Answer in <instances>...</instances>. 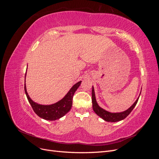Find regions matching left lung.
<instances>
[{
  "instance_id": "1",
  "label": "left lung",
  "mask_w": 159,
  "mask_h": 159,
  "mask_svg": "<svg viewBox=\"0 0 159 159\" xmlns=\"http://www.w3.org/2000/svg\"><path fill=\"white\" fill-rule=\"evenodd\" d=\"M91 95H92V105L94 112L98 115H99L100 117H102L103 119H104L105 121L108 122H117L121 121V120L126 118L130 114V113L132 111V110L134 109V107H135L139 98H138V99L136 100V102L133 103L132 106L129 108L127 110L121 113H110L102 109V107H100L97 103V102H96L95 99L93 87L92 88V93H91Z\"/></svg>"
}]
</instances>
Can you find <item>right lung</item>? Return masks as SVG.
<instances>
[{
    "label": "right lung",
    "mask_w": 159,
    "mask_h": 159,
    "mask_svg": "<svg viewBox=\"0 0 159 159\" xmlns=\"http://www.w3.org/2000/svg\"><path fill=\"white\" fill-rule=\"evenodd\" d=\"M81 83V81H80L79 82L75 84L70 89L69 92L67 93L65 97L61 100H60V102L50 105H40L34 102L30 98L29 95H28L27 93L26 84H25V91L28 102H29L30 104L31 105L34 111L35 112L38 116L46 120H49V121H55V120L58 119L64 116L71 109L72 106L73 96L77 89L79 88Z\"/></svg>",
    "instance_id": "1"
}]
</instances>
